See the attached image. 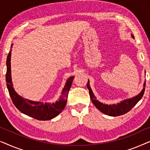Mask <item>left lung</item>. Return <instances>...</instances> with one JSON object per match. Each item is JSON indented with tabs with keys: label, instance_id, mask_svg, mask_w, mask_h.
I'll use <instances>...</instances> for the list:
<instances>
[{
	"label": "left lung",
	"instance_id": "obj_1",
	"mask_svg": "<svg viewBox=\"0 0 150 150\" xmlns=\"http://www.w3.org/2000/svg\"><path fill=\"white\" fill-rule=\"evenodd\" d=\"M132 36V38H134V36ZM87 86L89 91L90 98H91L93 104L96 106V107L97 108L98 110H100V111L103 112V113L107 115L113 117L122 115L130 111V110L136 105L137 102L142 98L145 91V88H143L142 91H141L138 96H135L134 98L124 100V101H123L122 102L119 103L117 104L108 105V104H102L96 100V98L95 97V96H94L93 91H92L91 87H90L89 86V80H88ZM144 87H145V83H144Z\"/></svg>",
	"mask_w": 150,
	"mask_h": 150
}]
</instances>
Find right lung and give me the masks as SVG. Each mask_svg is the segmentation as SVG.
Instances as JSON below:
<instances>
[{
  "label": "right lung",
  "mask_w": 150,
  "mask_h": 150,
  "mask_svg": "<svg viewBox=\"0 0 150 150\" xmlns=\"http://www.w3.org/2000/svg\"><path fill=\"white\" fill-rule=\"evenodd\" d=\"M13 44L11 46V48ZM11 50L9 51L7 58V73L6 82L10 97L16 108L22 113L28 115L38 120H50L57 117L64 109L67 103V96L72 83L74 76L67 80L59 101L53 104H43L42 102H33L24 99L18 96L14 91L12 86L11 79Z\"/></svg>",
  "instance_id": "add662e5"
}]
</instances>
